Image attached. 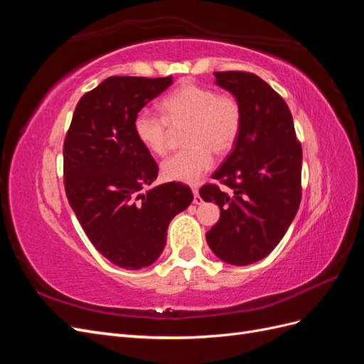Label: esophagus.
I'll return each mask as SVG.
<instances>
[{"label":"esophagus","mask_w":364,"mask_h":364,"mask_svg":"<svg viewBox=\"0 0 364 364\" xmlns=\"http://www.w3.org/2000/svg\"><path fill=\"white\" fill-rule=\"evenodd\" d=\"M193 194H194V205H202V197L199 196V191H197V190H193Z\"/></svg>","instance_id":"1"}]
</instances>
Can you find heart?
<instances>
[{
    "label": "heart",
    "instance_id": "b5f03b06",
    "mask_svg": "<svg viewBox=\"0 0 364 364\" xmlns=\"http://www.w3.org/2000/svg\"><path fill=\"white\" fill-rule=\"evenodd\" d=\"M162 118L141 111L134 132L141 146L155 156L170 147L172 130H183L185 149L165 159L161 174L165 181L194 185L213 167V153L225 156L234 149L243 124L241 106L232 95L217 94L213 87L182 83L161 102Z\"/></svg>",
    "mask_w": 364,
    "mask_h": 364
}]
</instances>
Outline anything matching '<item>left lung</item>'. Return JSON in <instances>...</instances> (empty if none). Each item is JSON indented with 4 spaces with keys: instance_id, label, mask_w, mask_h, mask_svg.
Wrapping results in <instances>:
<instances>
[{
    "instance_id": "1",
    "label": "left lung",
    "mask_w": 364,
    "mask_h": 364,
    "mask_svg": "<svg viewBox=\"0 0 364 364\" xmlns=\"http://www.w3.org/2000/svg\"><path fill=\"white\" fill-rule=\"evenodd\" d=\"M214 75L240 103L243 124L234 150L213 174L230 190L203 185L199 191L220 208L206 241L222 261L247 266L278 246L299 209L302 147L287 103L269 83L243 71Z\"/></svg>"
}]
</instances>
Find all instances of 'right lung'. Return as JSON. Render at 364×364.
Returning <instances> with one entry per match:
<instances>
[{
	"instance_id": "add662e5",
	"label": "right lung",
	"mask_w": 364,
	"mask_h": 364,
	"mask_svg": "<svg viewBox=\"0 0 364 364\" xmlns=\"http://www.w3.org/2000/svg\"><path fill=\"white\" fill-rule=\"evenodd\" d=\"M171 83V75L107 77L77 103L65 138L73 211L94 247L126 270L159 258L173 217L193 202L190 186L179 182L146 188L156 181L158 165L134 132L138 112Z\"/></svg>"
}]
</instances>
